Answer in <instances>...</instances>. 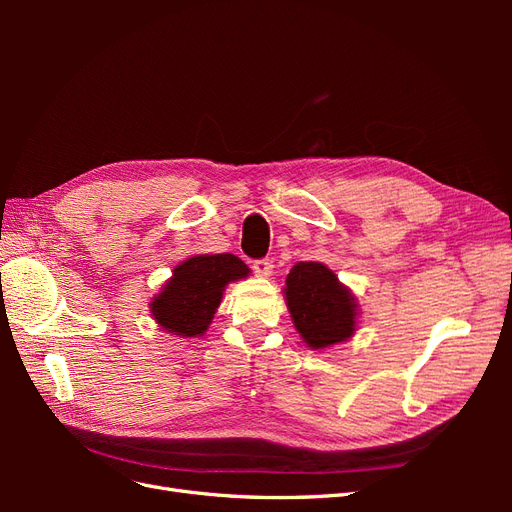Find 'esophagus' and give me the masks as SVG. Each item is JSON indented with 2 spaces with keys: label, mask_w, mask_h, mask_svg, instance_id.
I'll use <instances>...</instances> for the list:
<instances>
[{
  "label": "esophagus",
  "mask_w": 512,
  "mask_h": 512,
  "mask_svg": "<svg viewBox=\"0 0 512 512\" xmlns=\"http://www.w3.org/2000/svg\"><path fill=\"white\" fill-rule=\"evenodd\" d=\"M252 269L258 277H269L273 273V262L269 258H258L252 262Z\"/></svg>",
  "instance_id": "obj_1"
}]
</instances>
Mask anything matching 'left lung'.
Returning a JSON list of instances; mask_svg holds the SVG:
<instances>
[{"mask_svg": "<svg viewBox=\"0 0 512 512\" xmlns=\"http://www.w3.org/2000/svg\"><path fill=\"white\" fill-rule=\"evenodd\" d=\"M286 303L309 348L346 342L354 333V297L320 262H297L292 267L286 277Z\"/></svg>", "mask_w": 512, "mask_h": 512, "instance_id": "left-lung-1", "label": "left lung"}]
</instances>
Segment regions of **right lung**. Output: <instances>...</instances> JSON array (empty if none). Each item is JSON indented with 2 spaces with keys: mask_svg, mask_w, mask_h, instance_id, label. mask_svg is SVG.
<instances>
[{
  "mask_svg": "<svg viewBox=\"0 0 512 512\" xmlns=\"http://www.w3.org/2000/svg\"><path fill=\"white\" fill-rule=\"evenodd\" d=\"M250 269L235 254L192 256L175 269L151 303V314L173 335H203L222 301L228 282L247 277Z\"/></svg>",
  "mask_w": 512,
  "mask_h": 512,
  "instance_id": "1",
  "label": "right lung"
}]
</instances>
